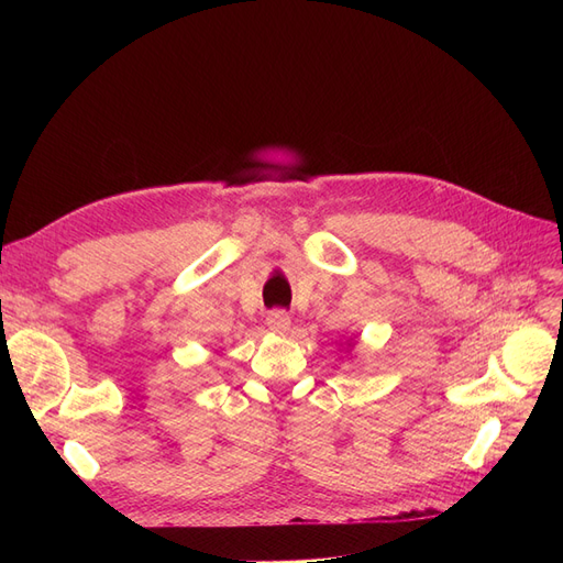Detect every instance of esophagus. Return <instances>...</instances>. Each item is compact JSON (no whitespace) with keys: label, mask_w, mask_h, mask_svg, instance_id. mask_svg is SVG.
Returning a JSON list of instances; mask_svg holds the SVG:
<instances>
[{"label":"esophagus","mask_w":563,"mask_h":563,"mask_svg":"<svg viewBox=\"0 0 563 563\" xmlns=\"http://www.w3.org/2000/svg\"><path fill=\"white\" fill-rule=\"evenodd\" d=\"M267 327L277 333H286L288 327H291V317H288L284 310H272L267 314Z\"/></svg>","instance_id":"34e87169"}]
</instances>
